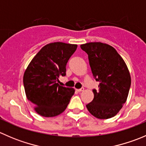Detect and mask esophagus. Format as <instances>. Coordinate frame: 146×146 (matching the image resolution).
<instances>
[{
    "label": "esophagus",
    "instance_id": "obj_1",
    "mask_svg": "<svg viewBox=\"0 0 146 146\" xmlns=\"http://www.w3.org/2000/svg\"><path fill=\"white\" fill-rule=\"evenodd\" d=\"M76 90H77L78 92H82V91H83V90H84V88H80V89H76Z\"/></svg>",
    "mask_w": 146,
    "mask_h": 146
}]
</instances>
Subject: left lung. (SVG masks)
I'll return each mask as SVG.
<instances>
[{
    "instance_id": "obj_1",
    "label": "left lung",
    "mask_w": 146,
    "mask_h": 146,
    "mask_svg": "<svg viewBox=\"0 0 146 146\" xmlns=\"http://www.w3.org/2000/svg\"><path fill=\"white\" fill-rule=\"evenodd\" d=\"M80 48L88 54L92 76L100 82L99 90H92L94 99L87 109L98 119L111 118L127 100L131 82L127 66L115 48L107 44L89 42Z\"/></svg>"
}]
</instances>
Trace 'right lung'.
Returning <instances> with one entry per match:
<instances>
[{"label": "right lung", "instance_id": "add662e5", "mask_svg": "<svg viewBox=\"0 0 146 146\" xmlns=\"http://www.w3.org/2000/svg\"><path fill=\"white\" fill-rule=\"evenodd\" d=\"M77 44L54 42L45 45L35 56L23 76L25 91L28 100L37 114L53 117L67 107L73 88L58 85L60 76H66V66L77 48Z\"/></svg>", "mask_w": 146, "mask_h": 146}]
</instances>
